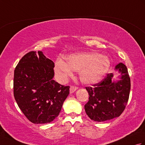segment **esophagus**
<instances>
[{
    "mask_svg": "<svg viewBox=\"0 0 145 145\" xmlns=\"http://www.w3.org/2000/svg\"><path fill=\"white\" fill-rule=\"evenodd\" d=\"M77 87H75V86H71L70 88V93H73V92H75L76 90H77Z\"/></svg>",
    "mask_w": 145,
    "mask_h": 145,
    "instance_id": "esophagus-1",
    "label": "esophagus"
}]
</instances>
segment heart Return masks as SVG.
<instances>
[{
    "label": "heart",
    "mask_w": 145,
    "mask_h": 145,
    "mask_svg": "<svg viewBox=\"0 0 145 145\" xmlns=\"http://www.w3.org/2000/svg\"><path fill=\"white\" fill-rule=\"evenodd\" d=\"M67 63L61 60L55 62V70L61 80L72 75V70L79 72L82 83L97 84L102 80L110 67V60L106 55L97 53L73 54L67 58Z\"/></svg>",
    "instance_id": "1"
}]
</instances>
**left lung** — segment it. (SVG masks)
Listing matches in <instances>:
<instances>
[{
  "mask_svg": "<svg viewBox=\"0 0 145 145\" xmlns=\"http://www.w3.org/2000/svg\"><path fill=\"white\" fill-rule=\"evenodd\" d=\"M115 69L121 73L118 80L112 81L113 73H111L93 87H85L89 100L85 110L93 121L101 122L118 117L127 105L131 87L127 68L120 63Z\"/></svg>",
  "mask_w": 145,
  "mask_h": 145,
  "instance_id": "left-lung-1",
  "label": "left lung"
}]
</instances>
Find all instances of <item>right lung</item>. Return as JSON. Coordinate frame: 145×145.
<instances>
[{
  "instance_id": "1",
  "label": "right lung",
  "mask_w": 145,
  "mask_h": 145,
  "mask_svg": "<svg viewBox=\"0 0 145 145\" xmlns=\"http://www.w3.org/2000/svg\"><path fill=\"white\" fill-rule=\"evenodd\" d=\"M53 61L41 51L21 58L14 70V95L19 108L33 123L52 122L59 115L69 94V86L53 80Z\"/></svg>"
}]
</instances>
